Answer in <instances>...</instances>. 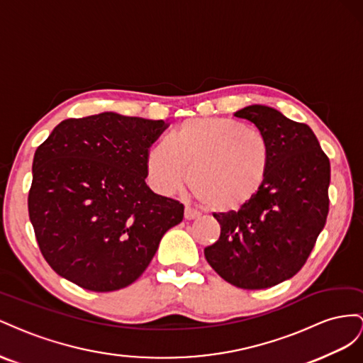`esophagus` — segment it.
Wrapping results in <instances>:
<instances>
[{
	"instance_id": "1",
	"label": "esophagus",
	"mask_w": 363,
	"mask_h": 363,
	"mask_svg": "<svg viewBox=\"0 0 363 363\" xmlns=\"http://www.w3.org/2000/svg\"><path fill=\"white\" fill-rule=\"evenodd\" d=\"M184 217H185V220H196V219H198V217H199V213L191 210L190 206H185Z\"/></svg>"
}]
</instances>
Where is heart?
I'll return each instance as SVG.
<instances>
[{
	"label": "heart",
	"mask_w": 363,
	"mask_h": 363,
	"mask_svg": "<svg viewBox=\"0 0 363 363\" xmlns=\"http://www.w3.org/2000/svg\"><path fill=\"white\" fill-rule=\"evenodd\" d=\"M147 173L164 194L187 181L213 211L242 208L263 189L271 147L262 132L231 118L208 117L182 121L170 138H161L147 153Z\"/></svg>",
	"instance_id": "obj_1"
}]
</instances>
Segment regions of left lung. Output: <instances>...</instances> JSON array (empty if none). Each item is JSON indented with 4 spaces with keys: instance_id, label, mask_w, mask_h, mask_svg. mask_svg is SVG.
<instances>
[{
    "instance_id": "left-lung-1",
    "label": "left lung",
    "mask_w": 363,
    "mask_h": 363,
    "mask_svg": "<svg viewBox=\"0 0 363 363\" xmlns=\"http://www.w3.org/2000/svg\"><path fill=\"white\" fill-rule=\"evenodd\" d=\"M271 147L263 189L239 211L214 214L220 237L205 258L225 281L266 289L292 278L312 252L328 214L330 161L313 130L264 105L234 113Z\"/></svg>"
}]
</instances>
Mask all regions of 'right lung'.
<instances>
[{
    "mask_svg": "<svg viewBox=\"0 0 363 363\" xmlns=\"http://www.w3.org/2000/svg\"><path fill=\"white\" fill-rule=\"evenodd\" d=\"M164 120L101 112L59 123L33 158L28 216L53 271L92 292L141 277L184 205L146 184Z\"/></svg>",
    "mask_w": 363,
    "mask_h": 363,
    "instance_id": "add662e5",
    "label": "right lung"
}]
</instances>
